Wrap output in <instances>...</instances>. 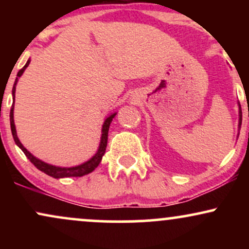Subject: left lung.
Segmentation results:
<instances>
[{"mask_svg": "<svg viewBox=\"0 0 249 249\" xmlns=\"http://www.w3.org/2000/svg\"><path fill=\"white\" fill-rule=\"evenodd\" d=\"M239 105V128L241 127V122H242V112H241V107H240V103L238 102Z\"/></svg>", "mask_w": 249, "mask_h": 249, "instance_id": "8db88e82", "label": "left lung"}]
</instances>
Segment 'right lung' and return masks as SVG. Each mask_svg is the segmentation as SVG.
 <instances>
[{
    "label": "right lung",
    "instance_id": "obj_1",
    "mask_svg": "<svg viewBox=\"0 0 249 249\" xmlns=\"http://www.w3.org/2000/svg\"><path fill=\"white\" fill-rule=\"evenodd\" d=\"M29 63H30V59H28V62L25 63L24 67L22 68V69L19 70L18 72H17V77H16V79H15V84H14V88H13L14 102H15L16 84H17V82H18L19 77L22 76V73H23L24 70L28 68ZM116 115H117V112L111 113V115H108L107 117V119H105V121H104V124H103V126H102L101 142H99L98 150H97V152L95 153V156H93L92 158L89 159L88 161L83 162V164H81V165H77V166H72V167L55 166V165H51V164H48V162L42 161L41 159L36 158L35 156H33V154H31L29 151H28L27 148H25L23 145H22V142H19L18 137H17L15 123H14V104L11 105V110H10V127H11V133H13V137H14V141H15L17 146H18L22 151H23L25 156H27V158L29 159V160L33 162V164L35 165V166L38 168L39 171H42V172H44L45 174H48V176L53 177V178H56V179L69 178V177H83V176H85V174H89V173L92 172V171L95 170L97 166H98L99 162L102 161L103 156H104L105 150H107L108 127H110L111 122H112V119L115 118Z\"/></svg>",
    "mask_w": 249,
    "mask_h": 249
}]
</instances>
